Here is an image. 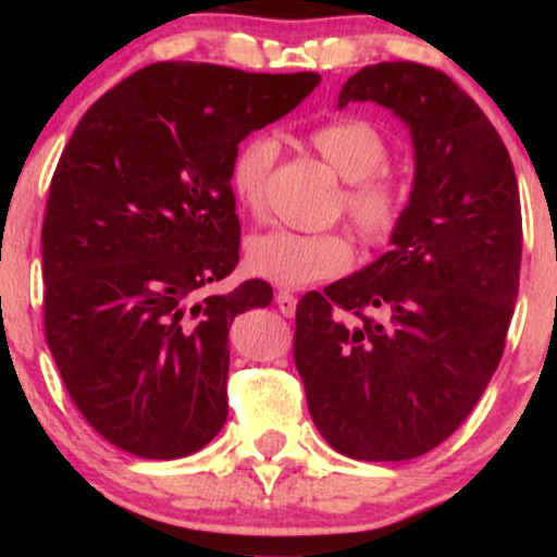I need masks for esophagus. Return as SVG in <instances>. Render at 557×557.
<instances>
[{"label":"esophagus","instance_id":"34e87169","mask_svg":"<svg viewBox=\"0 0 557 557\" xmlns=\"http://www.w3.org/2000/svg\"><path fill=\"white\" fill-rule=\"evenodd\" d=\"M274 304H277V309L283 311V317H293V314H296L298 298L293 296V293H287V290H277V293H274Z\"/></svg>","mask_w":557,"mask_h":557}]
</instances>
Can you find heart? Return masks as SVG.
I'll list each match as a JSON object with an SVG mask.
<instances>
[{
	"instance_id": "b5f03b06",
	"label": "heart",
	"mask_w": 557,
	"mask_h": 557,
	"mask_svg": "<svg viewBox=\"0 0 557 557\" xmlns=\"http://www.w3.org/2000/svg\"><path fill=\"white\" fill-rule=\"evenodd\" d=\"M309 144L343 181L345 212L369 243H385L398 227L406 209V188L389 175L387 140L372 123L361 117H341L314 127ZM277 140L272 136H251L235 149L230 159V190L235 201L248 212L264 207V190L274 159ZM354 264V246L348 235L327 233H293L274 227L253 235L246 243L248 272L280 287H304L317 280L335 277Z\"/></svg>"
}]
</instances>
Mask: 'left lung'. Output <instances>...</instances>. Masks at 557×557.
<instances>
[{
	"mask_svg": "<svg viewBox=\"0 0 557 557\" xmlns=\"http://www.w3.org/2000/svg\"><path fill=\"white\" fill-rule=\"evenodd\" d=\"M374 101L408 127L413 185L389 251L296 309V367L319 434L356 461H408L482 398L521 270L513 164L487 114L445 73L380 62L337 107Z\"/></svg>",
	"mask_w": 557,
	"mask_h": 557,
	"instance_id": "obj_1",
	"label": "left lung"
}]
</instances>
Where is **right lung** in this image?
I'll list each match as a JSON object with an SVG mask.
<instances>
[{
  "label": "right lung",
  "instance_id": "1",
  "mask_svg": "<svg viewBox=\"0 0 557 557\" xmlns=\"http://www.w3.org/2000/svg\"><path fill=\"white\" fill-rule=\"evenodd\" d=\"M317 73L157 62L107 91L70 136L41 230L44 324L70 398L107 443L172 461L227 419V332L272 304L238 264L230 159L296 110Z\"/></svg>",
  "mask_w": 557,
  "mask_h": 557
}]
</instances>
